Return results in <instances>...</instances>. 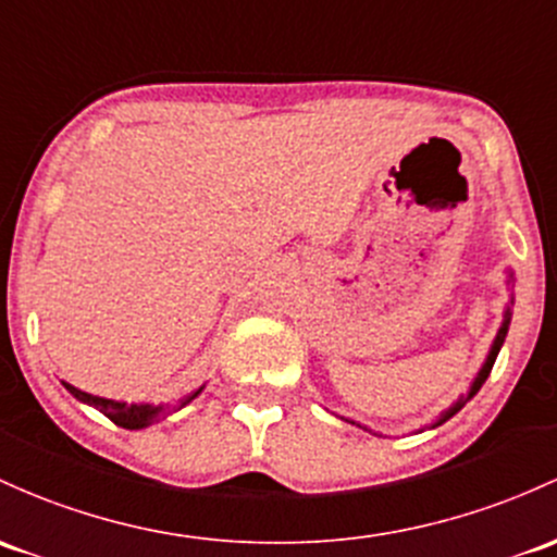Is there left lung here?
<instances>
[{
  "instance_id": "obj_1",
  "label": "left lung",
  "mask_w": 557,
  "mask_h": 557,
  "mask_svg": "<svg viewBox=\"0 0 557 557\" xmlns=\"http://www.w3.org/2000/svg\"><path fill=\"white\" fill-rule=\"evenodd\" d=\"M507 327H510V307H507V312H505V323H502V327H499V333H496V338H494V344H491V352H488V357H485V362H483V368H480V373L475 376V382H472V386H470V392H467V397H459V400L454 403V406L448 408V411H443L441 413V419L437 421H432V426H441L443 421H448L450 417H454L456 411H461V408H465V403L470 400V397H475L478 395V389L480 386H483V382L485 379H488V373H491V368H494V362H496V355H499V349H502V344H505V336H507Z\"/></svg>"
}]
</instances>
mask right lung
<instances>
[{
	"label": "right lung",
	"mask_w": 557,
	"mask_h": 557,
	"mask_svg": "<svg viewBox=\"0 0 557 557\" xmlns=\"http://www.w3.org/2000/svg\"><path fill=\"white\" fill-rule=\"evenodd\" d=\"M66 389L72 392V395L77 397V400L87 403V406H92V408H98V411H101L103 417L114 421L116 426H125V430H144V426L154 424V421H160L162 417H165V413L173 411V406H136V403H131V406H127V403L107 400V397L87 395V392H82V389H77V386H72V384H66ZM200 392H202V386L197 392H191V395L186 397V400L181 403V406H186V403H189V400H195V397L200 395Z\"/></svg>",
	"instance_id": "obj_1"
}]
</instances>
